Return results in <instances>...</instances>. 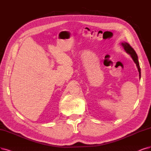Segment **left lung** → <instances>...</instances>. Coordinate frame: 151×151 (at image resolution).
I'll return each mask as SVG.
<instances>
[{"label": "left lung", "instance_id": "left-lung-1", "mask_svg": "<svg viewBox=\"0 0 151 151\" xmlns=\"http://www.w3.org/2000/svg\"><path fill=\"white\" fill-rule=\"evenodd\" d=\"M121 45H122V46L124 47L125 51L128 54H129L131 55V57H132V60H134V63L136 64L137 68L138 69V71L139 73V76H140V78H141V68H140V66H139V63L137 55L135 52V50L131 47V46L128 43L124 42V43H122Z\"/></svg>", "mask_w": 151, "mask_h": 151}]
</instances>
